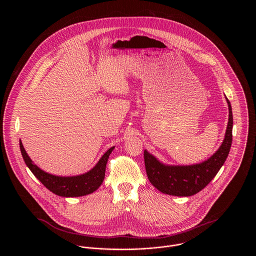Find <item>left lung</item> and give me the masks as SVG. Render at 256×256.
I'll return each instance as SVG.
<instances>
[{
  "label": "left lung",
  "mask_w": 256,
  "mask_h": 256,
  "mask_svg": "<svg viewBox=\"0 0 256 256\" xmlns=\"http://www.w3.org/2000/svg\"><path fill=\"white\" fill-rule=\"evenodd\" d=\"M228 122L224 139L219 150L207 160L193 166H166L144 150L146 176L150 183L160 192L174 196H191L216 176L228 158L232 141V112L230 100Z\"/></svg>",
  "instance_id": "left-lung-1"
}]
</instances>
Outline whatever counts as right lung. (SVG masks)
<instances>
[{
  "label": "right lung",
  "mask_w": 256,
  "mask_h": 256,
  "mask_svg": "<svg viewBox=\"0 0 256 256\" xmlns=\"http://www.w3.org/2000/svg\"><path fill=\"white\" fill-rule=\"evenodd\" d=\"M20 148L24 158V162L36 176L37 180L42 183L47 189L53 192L56 195L63 197H78L84 196L96 191L104 182L106 176V166L108 160L114 146H111L110 150L102 156L96 166L90 170L88 172L70 178L56 176L49 174L41 170L37 166L32 164V160L28 156L22 143L20 141Z\"/></svg>",
  "instance_id": "add662e5"
}]
</instances>
